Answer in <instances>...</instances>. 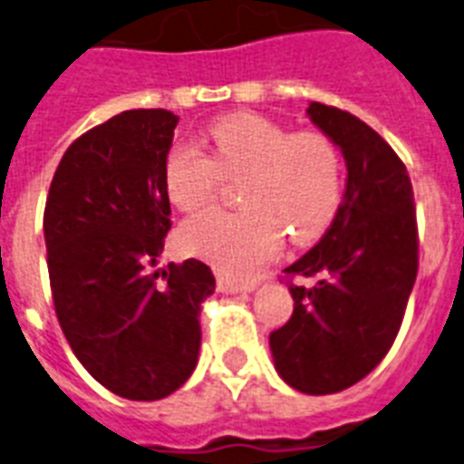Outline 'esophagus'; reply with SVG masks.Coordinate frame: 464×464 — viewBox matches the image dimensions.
<instances>
[{
    "instance_id": "obj_1",
    "label": "esophagus",
    "mask_w": 464,
    "mask_h": 464,
    "mask_svg": "<svg viewBox=\"0 0 464 464\" xmlns=\"http://www.w3.org/2000/svg\"><path fill=\"white\" fill-rule=\"evenodd\" d=\"M218 291L220 293H227V295H232V293H251L256 291V284H239V281L235 279H227V276H218Z\"/></svg>"
}]
</instances>
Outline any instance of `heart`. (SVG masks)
Listing matches in <instances>:
<instances>
[{
  "label": "heart",
  "mask_w": 464,
  "mask_h": 464,
  "mask_svg": "<svg viewBox=\"0 0 464 464\" xmlns=\"http://www.w3.org/2000/svg\"><path fill=\"white\" fill-rule=\"evenodd\" d=\"M213 160L180 142L164 164L169 199L180 211L211 204L220 173H248L241 188L244 211H206L180 227L185 253L229 276H251L284 244H307L326 232L343 199V164L331 138L316 130L293 133L256 114H229L211 126Z\"/></svg>",
  "instance_id": "b5f03b06"
}]
</instances>
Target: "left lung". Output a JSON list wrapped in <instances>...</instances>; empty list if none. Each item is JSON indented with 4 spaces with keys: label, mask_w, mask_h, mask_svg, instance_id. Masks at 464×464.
Masks as SVG:
<instances>
[{
    "label": "left lung",
    "mask_w": 464,
    "mask_h": 464,
    "mask_svg": "<svg viewBox=\"0 0 464 464\" xmlns=\"http://www.w3.org/2000/svg\"><path fill=\"white\" fill-rule=\"evenodd\" d=\"M307 117L345 160V194L319 244L286 267L319 281L291 286L295 307L270 334V350L293 390L334 394L366 378L397 338L418 275V232L397 152L345 110L310 102Z\"/></svg>",
    "instance_id": "1"
}]
</instances>
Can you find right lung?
Masks as SVG:
<instances>
[{
	"instance_id": "obj_1",
	"label": "right lung",
	"mask_w": 464,
	"mask_h": 464,
	"mask_svg": "<svg viewBox=\"0 0 464 464\" xmlns=\"http://www.w3.org/2000/svg\"><path fill=\"white\" fill-rule=\"evenodd\" d=\"M178 117L126 110L67 148L51 180L44 239L53 304L82 366L112 394L157 401L199 362V312L216 276L157 260L171 229L164 164Z\"/></svg>"
}]
</instances>
